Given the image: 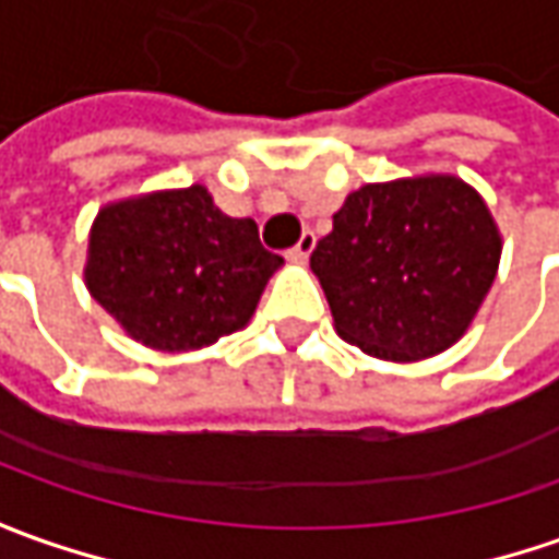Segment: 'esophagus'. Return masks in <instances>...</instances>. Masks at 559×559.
I'll list each match as a JSON object with an SVG mask.
<instances>
[{
  "instance_id": "obj_1",
  "label": "esophagus",
  "mask_w": 559,
  "mask_h": 559,
  "mask_svg": "<svg viewBox=\"0 0 559 559\" xmlns=\"http://www.w3.org/2000/svg\"><path fill=\"white\" fill-rule=\"evenodd\" d=\"M311 250H314V231H302L299 241H296V248L287 253V260L290 263H306L311 257Z\"/></svg>"
}]
</instances>
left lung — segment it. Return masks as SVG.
Listing matches in <instances>:
<instances>
[{
    "label": "left lung",
    "instance_id": "1",
    "mask_svg": "<svg viewBox=\"0 0 559 559\" xmlns=\"http://www.w3.org/2000/svg\"><path fill=\"white\" fill-rule=\"evenodd\" d=\"M502 231L484 195L455 174L364 183L311 253L333 328L394 364L455 345L487 299Z\"/></svg>",
    "mask_w": 559,
    "mask_h": 559
}]
</instances>
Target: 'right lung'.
<instances>
[{"instance_id":"1","label":"right lung","mask_w":559,"mask_h":559,"mask_svg":"<svg viewBox=\"0 0 559 559\" xmlns=\"http://www.w3.org/2000/svg\"><path fill=\"white\" fill-rule=\"evenodd\" d=\"M281 265L250 216H226L207 186L192 183L104 204L85 287L134 343L199 352L248 328Z\"/></svg>"}]
</instances>
